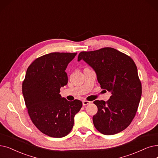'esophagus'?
Instances as JSON below:
<instances>
[{"mask_svg": "<svg viewBox=\"0 0 158 158\" xmlns=\"http://www.w3.org/2000/svg\"><path fill=\"white\" fill-rule=\"evenodd\" d=\"M91 103V102L90 101H83V106H86V105H89V104H90Z\"/></svg>", "mask_w": 158, "mask_h": 158, "instance_id": "1", "label": "esophagus"}]
</instances>
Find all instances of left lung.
I'll use <instances>...</instances> for the list:
<instances>
[{
    "label": "left lung",
    "mask_w": 158,
    "mask_h": 158,
    "mask_svg": "<svg viewBox=\"0 0 158 158\" xmlns=\"http://www.w3.org/2000/svg\"><path fill=\"white\" fill-rule=\"evenodd\" d=\"M81 59L93 68L101 88L112 93L106 102L94 101L98 106V112L93 116L94 127L105 135L123 131L134 118L141 97V83L134 61L109 47L81 52L78 61Z\"/></svg>",
    "instance_id": "1"
}]
</instances>
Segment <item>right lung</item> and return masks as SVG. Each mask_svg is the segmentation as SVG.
Here are the masks:
<instances>
[{"label": "right lung", "mask_w": 158, "mask_h": 158, "mask_svg": "<svg viewBox=\"0 0 158 158\" xmlns=\"http://www.w3.org/2000/svg\"><path fill=\"white\" fill-rule=\"evenodd\" d=\"M77 53L53 52L37 58L27 69L23 94L30 118L41 132L63 138L70 132L83 102L59 94L68 83L66 68Z\"/></svg>", "instance_id": "1"}]
</instances>
